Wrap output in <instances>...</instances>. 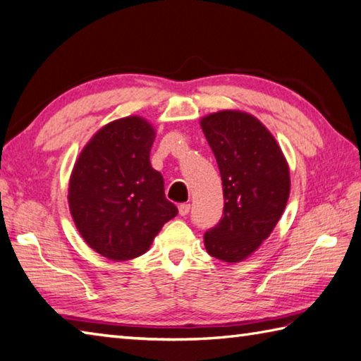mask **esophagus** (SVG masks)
I'll return each instance as SVG.
<instances>
[{
  "label": "esophagus",
  "instance_id": "esophagus-1",
  "mask_svg": "<svg viewBox=\"0 0 361 361\" xmlns=\"http://www.w3.org/2000/svg\"><path fill=\"white\" fill-rule=\"evenodd\" d=\"M190 212V204H180L179 205V215L180 216H187Z\"/></svg>",
  "mask_w": 361,
  "mask_h": 361
}]
</instances>
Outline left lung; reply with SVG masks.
<instances>
[{
	"instance_id": "8db88e82",
	"label": "left lung",
	"mask_w": 361,
	"mask_h": 361,
	"mask_svg": "<svg viewBox=\"0 0 361 361\" xmlns=\"http://www.w3.org/2000/svg\"><path fill=\"white\" fill-rule=\"evenodd\" d=\"M223 180L224 209L204 233L207 252L241 262L269 237L290 196L288 164L274 137L252 115L237 110L201 121Z\"/></svg>"
}]
</instances>
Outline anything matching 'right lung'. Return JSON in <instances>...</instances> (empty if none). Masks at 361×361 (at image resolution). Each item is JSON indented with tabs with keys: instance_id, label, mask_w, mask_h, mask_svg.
<instances>
[{
	"instance_id": "right-lung-1",
	"label": "right lung",
	"mask_w": 361,
	"mask_h": 361,
	"mask_svg": "<svg viewBox=\"0 0 361 361\" xmlns=\"http://www.w3.org/2000/svg\"><path fill=\"white\" fill-rule=\"evenodd\" d=\"M154 129L140 116L109 123L88 143L68 190L78 231L102 257L129 260L145 254L178 207L149 161Z\"/></svg>"
}]
</instances>
